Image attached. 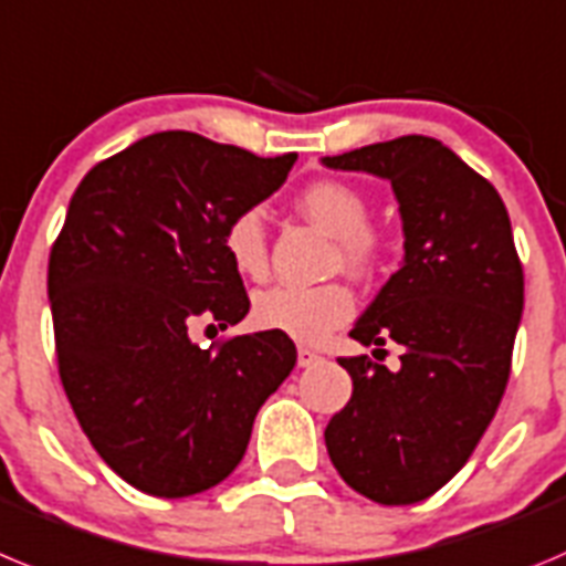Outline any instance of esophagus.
I'll return each instance as SVG.
<instances>
[{
    "label": "esophagus",
    "instance_id": "1",
    "mask_svg": "<svg viewBox=\"0 0 566 566\" xmlns=\"http://www.w3.org/2000/svg\"><path fill=\"white\" fill-rule=\"evenodd\" d=\"M315 360H321L318 353H313L307 346H298V366H313Z\"/></svg>",
    "mask_w": 566,
    "mask_h": 566
}]
</instances>
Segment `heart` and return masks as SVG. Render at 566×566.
<instances>
[{"mask_svg":"<svg viewBox=\"0 0 566 566\" xmlns=\"http://www.w3.org/2000/svg\"><path fill=\"white\" fill-rule=\"evenodd\" d=\"M304 217L338 237L335 259L364 276L380 259V237L369 228V202L358 188L340 180H318L298 195ZM222 248L233 271L262 279L268 271V233L259 208L239 211L222 233ZM355 315V295L344 282L276 284L256 295L253 321L298 344H321L335 327Z\"/></svg>","mask_w":566,"mask_h":566,"instance_id":"1","label":"heart"}]
</instances>
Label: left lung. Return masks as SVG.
Wrapping results in <instances>:
<instances>
[{
	"label": "left lung",
	"mask_w": 566,
	"mask_h": 566,
	"mask_svg": "<svg viewBox=\"0 0 566 566\" xmlns=\"http://www.w3.org/2000/svg\"><path fill=\"white\" fill-rule=\"evenodd\" d=\"M321 163L389 180L403 222L400 271L349 333L364 346H403L400 369L338 358L353 397L324 440L346 485L380 505H411L465 465L505 395L524 307L511 217L496 188L434 137Z\"/></svg>",
	"instance_id": "left-lung-1"
}]
</instances>
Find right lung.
Wrapping results in <instances>:
<instances>
[{
	"instance_id": "1",
	"label": "right lung",
	"mask_w": 566,
	"mask_h": 566,
	"mask_svg": "<svg viewBox=\"0 0 566 566\" xmlns=\"http://www.w3.org/2000/svg\"><path fill=\"white\" fill-rule=\"evenodd\" d=\"M293 163L155 132L75 188L48 268L59 375L101 460L137 491L180 499L220 485L293 371L295 344L273 329L217 349L188 335L200 315L222 329L248 315L222 233Z\"/></svg>"
}]
</instances>
